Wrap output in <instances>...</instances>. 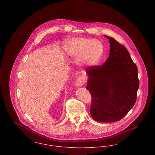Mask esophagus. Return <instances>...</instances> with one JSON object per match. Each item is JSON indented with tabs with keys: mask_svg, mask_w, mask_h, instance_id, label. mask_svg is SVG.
<instances>
[{
	"mask_svg": "<svg viewBox=\"0 0 155 155\" xmlns=\"http://www.w3.org/2000/svg\"><path fill=\"white\" fill-rule=\"evenodd\" d=\"M85 82V79L84 77L81 76L77 80H76V82H75V84L77 87H81L82 86Z\"/></svg>",
	"mask_w": 155,
	"mask_h": 155,
	"instance_id": "obj_1",
	"label": "esophagus"
}]
</instances>
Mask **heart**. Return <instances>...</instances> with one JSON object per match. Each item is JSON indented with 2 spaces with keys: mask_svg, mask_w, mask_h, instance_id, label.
<instances>
[{
  "mask_svg": "<svg viewBox=\"0 0 155 155\" xmlns=\"http://www.w3.org/2000/svg\"><path fill=\"white\" fill-rule=\"evenodd\" d=\"M64 52L69 58L78 59L82 65L93 66L96 64L102 56V44L97 40L85 38L70 39L63 46Z\"/></svg>",
  "mask_w": 155,
  "mask_h": 155,
  "instance_id": "heart-1",
  "label": "heart"
}]
</instances>
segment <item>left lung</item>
<instances>
[{
  "label": "left lung",
  "mask_w": 155,
  "mask_h": 155,
  "mask_svg": "<svg viewBox=\"0 0 155 155\" xmlns=\"http://www.w3.org/2000/svg\"><path fill=\"white\" fill-rule=\"evenodd\" d=\"M109 56L103 65L88 67L87 86L92 96L91 115L95 120H120L133 108L139 88L138 68L127 49L107 35Z\"/></svg>",
  "instance_id": "8db88e82"
}]
</instances>
